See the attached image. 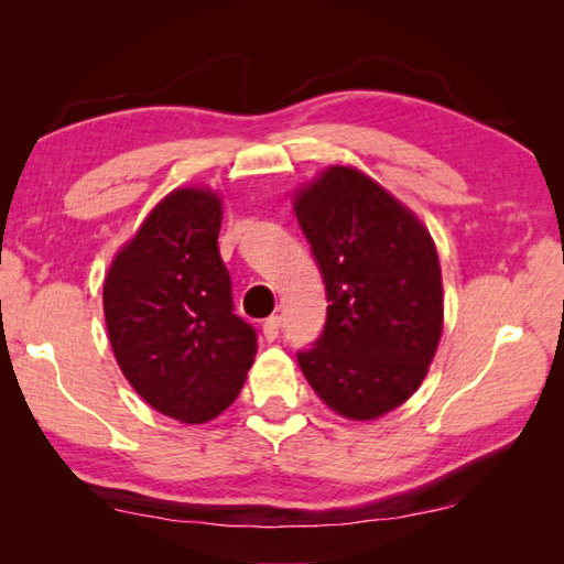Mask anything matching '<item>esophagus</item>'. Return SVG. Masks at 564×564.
<instances>
[{"mask_svg": "<svg viewBox=\"0 0 564 564\" xmlns=\"http://www.w3.org/2000/svg\"><path fill=\"white\" fill-rule=\"evenodd\" d=\"M261 329H263V337H267V341H273L275 337H279V332H281V317L279 315L267 317V319H263Z\"/></svg>", "mask_w": 564, "mask_h": 564, "instance_id": "esophagus-1", "label": "esophagus"}]
</instances>
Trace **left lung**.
<instances>
[{
  "label": "left lung",
  "instance_id": "obj_1",
  "mask_svg": "<svg viewBox=\"0 0 564 564\" xmlns=\"http://www.w3.org/2000/svg\"><path fill=\"white\" fill-rule=\"evenodd\" d=\"M325 279L327 322L297 364L341 416L378 419L422 386L443 329L434 239L398 198L351 166H329L295 198Z\"/></svg>",
  "mask_w": 564,
  "mask_h": 564
}]
</instances>
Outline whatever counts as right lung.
I'll return each instance as SVG.
<instances>
[{
  "instance_id": "right-lung-1",
  "label": "right lung",
  "mask_w": 564,
  "mask_h": 564,
  "mask_svg": "<svg viewBox=\"0 0 564 564\" xmlns=\"http://www.w3.org/2000/svg\"><path fill=\"white\" fill-rule=\"evenodd\" d=\"M220 223L213 191L176 188L104 281L106 327L123 376L150 406L186 424L225 412L257 354V329L235 315Z\"/></svg>"
}]
</instances>
